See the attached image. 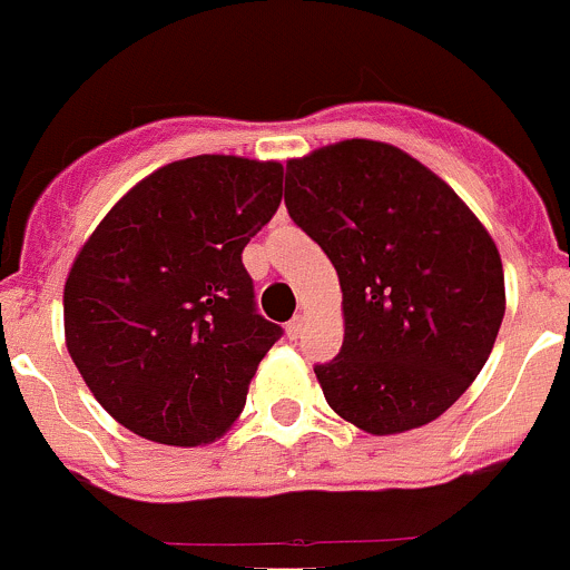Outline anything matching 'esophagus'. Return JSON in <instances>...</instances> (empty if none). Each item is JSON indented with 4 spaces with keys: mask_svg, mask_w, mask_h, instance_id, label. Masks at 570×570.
<instances>
[{
    "mask_svg": "<svg viewBox=\"0 0 570 570\" xmlns=\"http://www.w3.org/2000/svg\"><path fill=\"white\" fill-rule=\"evenodd\" d=\"M306 314H295V317L289 320V323H286V336H289V340H297V336L303 334V331H306Z\"/></svg>",
    "mask_w": 570,
    "mask_h": 570,
    "instance_id": "34e87169",
    "label": "esophagus"
}]
</instances>
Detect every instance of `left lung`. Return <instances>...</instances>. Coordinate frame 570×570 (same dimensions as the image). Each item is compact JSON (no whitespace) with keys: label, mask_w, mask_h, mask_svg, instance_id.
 Returning a JSON list of instances; mask_svg holds the SVG:
<instances>
[{"label":"left lung","mask_w":570,"mask_h":570,"mask_svg":"<svg viewBox=\"0 0 570 570\" xmlns=\"http://www.w3.org/2000/svg\"><path fill=\"white\" fill-rule=\"evenodd\" d=\"M284 200L340 275L345 340L314 367L328 406L379 438L438 420L504 320L493 236L432 169L370 138L292 158Z\"/></svg>","instance_id":"obj_1"}]
</instances>
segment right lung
Instances as JSON below:
<instances>
[{"label":"right lung","mask_w":570,"mask_h":570,"mask_svg":"<svg viewBox=\"0 0 570 570\" xmlns=\"http://www.w3.org/2000/svg\"><path fill=\"white\" fill-rule=\"evenodd\" d=\"M284 191L278 161L195 156L132 186L63 286L71 362L138 438L206 445L228 432L281 325L256 312L242 264Z\"/></svg>","instance_id":"right-lung-1"}]
</instances>
